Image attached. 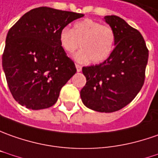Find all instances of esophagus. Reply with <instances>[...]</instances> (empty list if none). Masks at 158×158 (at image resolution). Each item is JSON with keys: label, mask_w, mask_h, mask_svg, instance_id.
<instances>
[{"label": "esophagus", "mask_w": 158, "mask_h": 158, "mask_svg": "<svg viewBox=\"0 0 158 158\" xmlns=\"http://www.w3.org/2000/svg\"><path fill=\"white\" fill-rule=\"evenodd\" d=\"M76 68H77V72H81V68H82V67H81V65H79V64H76Z\"/></svg>", "instance_id": "esophagus-1"}]
</instances>
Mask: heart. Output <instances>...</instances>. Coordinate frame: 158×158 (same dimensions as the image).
<instances>
[{
	"mask_svg": "<svg viewBox=\"0 0 158 158\" xmlns=\"http://www.w3.org/2000/svg\"><path fill=\"white\" fill-rule=\"evenodd\" d=\"M115 32L110 26L102 25L91 19H84L74 24L73 29L64 27L59 34V42L68 54L75 55V60L81 63L91 60L99 63L107 60L114 48Z\"/></svg>",
	"mask_w": 158,
	"mask_h": 158,
	"instance_id": "1",
	"label": "heart"
}]
</instances>
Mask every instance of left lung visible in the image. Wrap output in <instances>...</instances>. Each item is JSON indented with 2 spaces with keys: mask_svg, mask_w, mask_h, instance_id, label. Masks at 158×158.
<instances>
[{
  "mask_svg": "<svg viewBox=\"0 0 158 158\" xmlns=\"http://www.w3.org/2000/svg\"><path fill=\"white\" fill-rule=\"evenodd\" d=\"M104 21L115 32V48L103 62L82 68L87 81L80 95L87 108L110 113L128 105L141 90L149 50L140 32L123 19L106 15Z\"/></svg>",
  "mask_w": 158,
  "mask_h": 158,
  "instance_id": "left-lung-1",
  "label": "left lung"
}]
</instances>
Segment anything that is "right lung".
Returning a JSON list of instances; mask_svg holds the SVG:
<instances>
[{
  "instance_id": "add662e5",
  "label": "right lung",
  "mask_w": 158,
  "mask_h": 158,
  "mask_svg": "<svg viewBox=\"0 0 158 158\" xmlns=\"http://www.w3.org/2000/svg\"><path fill=\"white\" fill-rule=\"evenodd\" d=\"M82 14L47 7L22 15L7 33L2 67L15 100L31 110L53 106L77 72L59 42V34Z\"/></svg>"
}]
</instances>
